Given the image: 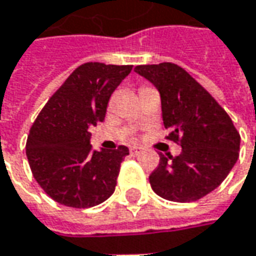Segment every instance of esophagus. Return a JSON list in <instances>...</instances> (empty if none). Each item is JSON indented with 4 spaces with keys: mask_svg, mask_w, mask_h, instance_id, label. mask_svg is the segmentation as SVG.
Instances as JSON below:
<instances>
[{
    "mask_svg": "<svg viewBox=\"0 0 256 256\" xmlns=\"http://www.w3.org/2000/svg\"><path fill=\"white\" fill-rule=\"evenodd\" d=\"M142 152H143V147H140V146H132L130 147V154L132 156H138Z\"/></svg>",
    "mask_w": 256,
    "mask_h": 256,
    "instance_id": "obj_1",
    "label": "esophagus"
}]
</instances>
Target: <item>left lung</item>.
Instances as JSON below:
<instances>
[{"instance_id": "1", "label": "left lung", "mask_w": 256, "mask_h": 256, "mask_svg": "<svg viewBox=\"0 0 256 256\" xmlns=\"http://www.w3.org/2000/svg\"><path fill=\"white\" fill-rule=\"evenodd\" d=\"M134 70L158 89L164 128L170 130L167 138L182 148L177 157L160 154V163L148 177L152 188L176 202L202 198L236 163L240 133L218 102L178 65H138Z\"/></svg>"}]
</instances>
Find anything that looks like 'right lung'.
Segmentation results:
<instances>
[{
    "mask_svg": "<svg viewBox=\"0 0 256 256\" xmlns=\"http://www.w3.org/2000/svg\"><path fill=\"white\" fill-rule=\"evenodd\" d=\"M132 68L100 62L76 68L31 126L26 157L32 176L59 204L94 207L113 194L128 148L92 150L89 130L104 120L112 93Z\"/></svg>",
    "mask_w": 256,
    "mask_h": 256,
    "instance_id": "right-lung-1",
    "label": "right lung"
}]
</instances>
